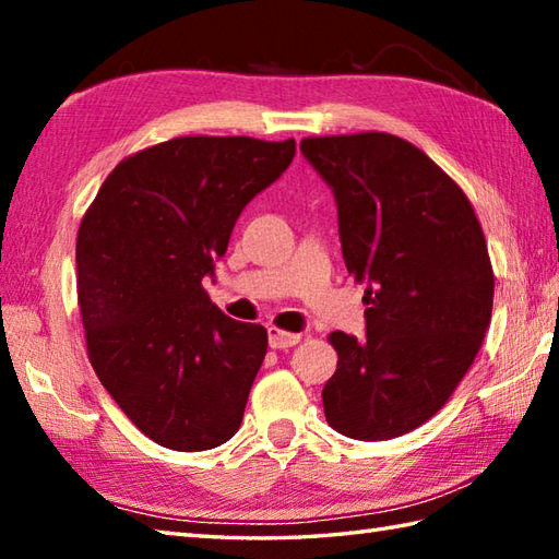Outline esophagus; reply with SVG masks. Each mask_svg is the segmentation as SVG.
Listing matches in <instances>:
<instances>
[{
    "instance_id": "1",
    "label": "esophagus",
    "mask_w": 559,
    "mask_h": 559,
    "mask_svg": "<svg viewBox=\"0 0 559 559\" xmlns=\"http://www.w3.org/2000/svg\"><path fill=\"white\" fill-rule=\"evenodd\" d=\"M300 334H288V331H281L276 326H269V346L271 348H293L300 343Z\"/></svg>"
}]
</instances>
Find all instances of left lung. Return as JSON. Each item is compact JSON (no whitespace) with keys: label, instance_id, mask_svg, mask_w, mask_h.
<instances>
[{"label":"left lung","instance_id":"left-lung-1","mask_svg":"<svg viewBox=\"0 0 559 559\" xmlns=\"http://www.w3.org/2000/svg\"><path fill=\"white\" fill-rule=\"evenodd\" d=\"M331 187L341 252L365 283V338L334 331L322 391L336 432L382 442L430 420L476 360L495 276L483 228L451 177L399 136L302 139Z\"/></svg>","mask_w":559,"mask_h":559}]
</instances>
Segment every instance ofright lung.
Returning a JSON list of instances; mask_svg holds the SVG:
<instances>
[{
    "label": "right lung",
    "instance_id": "obj_1",
    "mask_svg": "<svg viewBox=\"0 0 559 559\" xmlns=\"http://www.w3.org/2000/svg\"><path fill=\"white\" fill-rule=\"evenodd\" d=\"M293 156V139L163 141L117 165L81 221L76 290L91 365L165 449L206 451L240 430L266 329L225 317L201 283L245 206Z\"/></svg>",
    "mask_w": 559,
    "mask_h": 559
}]
</instances>
